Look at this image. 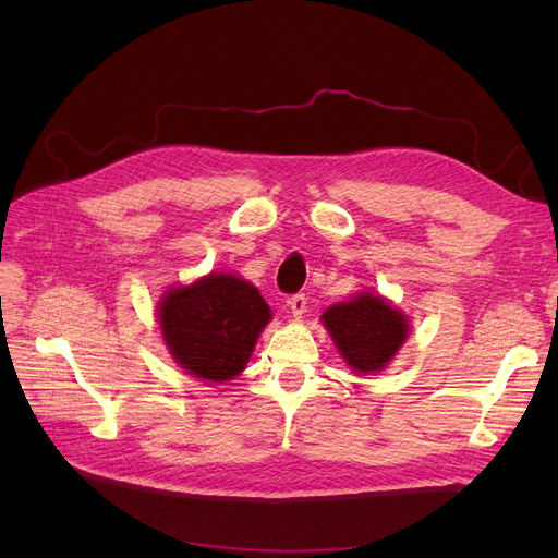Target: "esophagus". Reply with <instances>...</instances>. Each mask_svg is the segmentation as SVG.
<instances>
[{"label": "esophagus", "mask_w": 558, "mask_h": 558, "mask_svg": "<svg viewBox=\"0 0 558 558\" xmlns=\"http://www.w3.org/2000/svg\"><path fill=\"white\" fill-rule=\"evenodd\" d=\"M289 307H291V314H293L295 318H300L302 314H305V312H307V298H305V293L293 295V298L289 300Z\"/></svg>", "instance_id": "esophagus-1"}]
</instances>
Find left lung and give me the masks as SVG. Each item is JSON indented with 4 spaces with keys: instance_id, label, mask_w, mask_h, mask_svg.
<instances>
[{
    "instance_id": "left-lung-1",
    "label": "left lung",
    "mask_w": 558,
    "mask_h": 558,
    "mask_svg": "<svg viewBox=\"0 0 558 558\" xmlns=\"http://www.w3.org/2000/svg\"><path fill=\"white\" fill-rule=\"evenodd\" d=\"M320 320L344 363L356 373H379L410 335L408 316L375 293L337 302Z\"/></svg>"
}]
</instances>
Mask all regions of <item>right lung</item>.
I'll return each instance as SVG.
<instances>
[{"label":"right lung","mask_w":558,"mask_h":558,"mask_svg":"<svg viewBox=\"0 0 558 558\" xmlns=\"http://www.w3.org/2000/svg\"><path fill=\"white\" fill-rule=\"evenodd\" d=\"M269 318L272 312L256 286L221 272L170 289L158 305L172 359L207 381H228L242 373Z\"/></svg>","instance_id":"1"}]
</instances>
